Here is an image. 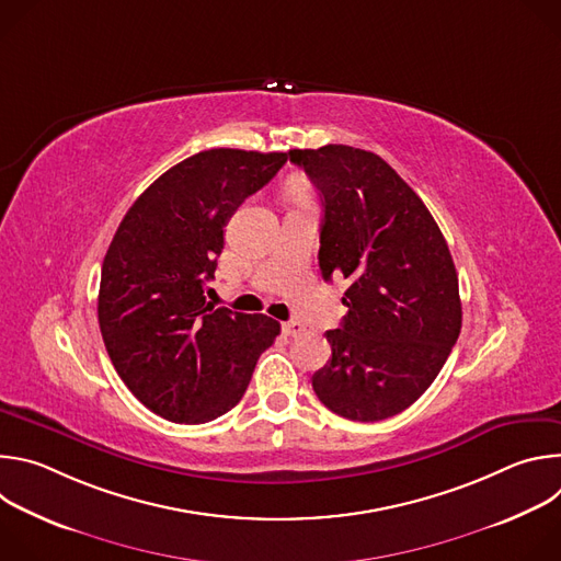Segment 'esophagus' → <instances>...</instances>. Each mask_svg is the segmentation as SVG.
<instances>
[{
  "label": "esophagus",
  "mask_w": 561,
  "mask_h": 561,
  "mask_svg": "<svg viewBox=\"0 0 561 561\" xmlns=\"http://www.w3.org/2000/svg\"><path fill=\"white\" fill-rule=\"evenodd\" d=\"M282 331H284L288 337H299L306 329H304V324H299V322H286V324L282 327Z\"/></svg>",
  "instance_id": "obj_1"
}]
</instances>
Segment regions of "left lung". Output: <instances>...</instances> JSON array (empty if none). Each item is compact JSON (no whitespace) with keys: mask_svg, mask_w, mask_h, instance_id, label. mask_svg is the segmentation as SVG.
I'll return each instance as SVG.
<instances>
[{"mask_svg":"<svg viewBox=\"0 0 561 561\" xmlns=\"http://www.w3.org/2000/svg\"><path fill=\"white\" fill-rule=\"evenodd\" d=\"M288 154L324 199L319 271L351 282L342 329L327 331L333 357L312 375V390L346 420L392 417L435 381L461 331L448 244L379 154L344 144Z\"/></svg>","mask_w":561,"mask_h":561,"instance_id":"left-lung-1","label":"left lung"}]
</instances>
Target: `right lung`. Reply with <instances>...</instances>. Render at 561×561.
<instances>
[{
    "instance_id": "1",
    "label": "right lung",
    "mask_w": 561,
    "mask_h": 561,
    "mask_svg": "<svg viewBox=\"0 0 561 561\" xmlns=\"http://www.w3.org/2000/svg\"><path fill=\"white\" fill-rule=\"evenodd\" d=\"M286 159L202 150L157 178L124 215L102 264L98 317L117 375L154 415L204 424L228 413L279 335L275 319L213 308L204 293L226 221Z\"/></svg>"
}]
</instances>
